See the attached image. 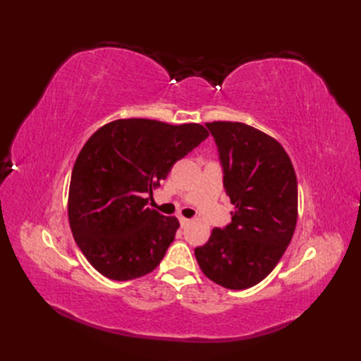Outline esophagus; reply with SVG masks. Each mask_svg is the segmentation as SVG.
<instances>
[{
  "label": "esophagus",
  "mask_w": 361,
  "mask_h": 361,
  "mask_svg": "<svg viewBox=\"0 0 361 361\" xmlns=\"http://www.w3.org/2000/svg\"><path fill=\"white\" fill-rule=\"evenodd\" d=\"M178 220H180L181 228H186V226L190 224V220H189V219H185V217H178Z\"/></svg>",
  "instance_id": "1"
}]
</instances>
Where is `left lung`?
I'll return each instance as SVG.
<instances>
[{"mask_svg":"<svg viewBox=\"0 0 361 361\" xmlns=\"http://www.w3.org/2000/svg\"><path fill=\"white\" fill-rule=\"evenodd\" d=\"M217 144L224 188L234 204L231 224L214 228L195 248L206 278L229 290L256 286L273 271L293 237L298 181L274 137L242 122L206 124Z\"/></svg>","mask_w":361,"mask_h":361,"instance_id":"left-lung-1","label":"left lung"}]
</instances>
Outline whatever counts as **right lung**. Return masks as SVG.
<instances>
[{
    "label": "right lung",
    "instance_id": "right-lung-1",
    "mask_svg": "<svg viewBox=\"0 0 361 361\" xmlns=\"http://www.w3.org/2000/svg\"><path fill=\"white\" fill-rule=\"evenodd\" d=\"M209 133L200 124L118 119L91 135L73 167L68 219L83 256L105 278L130 281L155 270L180 228L147 208L176 161Z\"/></svg>",
    "mask_w": 361,
    "mask_h": 361
}]
</instances>
